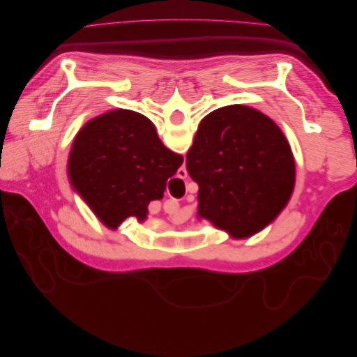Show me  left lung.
Here are the masks:
<instances>
[{"instance_id":"obj_1","label":"left lung","mask_w":357,"mask_h":357,"mask_svg":"<svg viewBox=\"0 0 357 357\" xmlns=\"http://www.w3.org/2000/svg\"><path fill=\"white\" fill-rule=\"evenodd\" d=\"M198 183V215L235 238L274 220L295 186V160L271 119L247 105L205 116L186 155Z\"/></svg>"}]
</instances>
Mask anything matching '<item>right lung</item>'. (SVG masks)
<instances>
[{
    "mask_svg": "<svg viewBox=\"0 0 357 357\" xmlns=\"http://www.w3.org/2000/svg\"><path fill=\"white\" fill-rule=\"evenodd\" d=\"M183 164L159 139L153 123L132 110L92 119L75 137L68 159L71 186L107 228L126 218L143 222L150 201L164 197Z\"/></svg>",
    "mask_w": 357,
    "mask_h": 357,
    "instance_id": "1",
    "label": "right lung"
}]
</instances>
